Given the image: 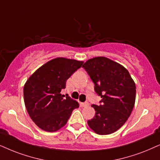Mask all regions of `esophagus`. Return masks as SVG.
Segmentation results:
<instances>
[{"mask_svg": "<svg viewBox=\"0 0 160 160\" xmlns=\"http://www.w3.org/2000/svg\"><path fill=\"white\" fill-rule=\"evenodd\" d=\"M81 106H82V107H87V106H89V103H88V102H82Z\"/></svg>", "mask_w": 160, "mask_h": 160, "instance_id": "34e87169", "label": "esophagus"}]
</instances>
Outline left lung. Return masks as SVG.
<instances>
[{"label":"left lung","instance_id":"left-lung-1","mask_svg":"<svg viewBox=\"0 0 160 160\" xmlns=\"http://www.w3.org/2000/svg\"><path fill=\"white\" fill-rule=\"evenodd\" d=\"M82 67L94 82L95 92L102 98L100 106H92L96 112L88 125L98 134L114 133L124 125L134 108V80L126 68L104 57L87 60Z\"/></svg>","mask_w":160,"mask_h":160}]
</instances>
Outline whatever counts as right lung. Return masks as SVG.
I'll return each instance as SVG.
<instances>
[{"instance_id": "1", "label": "right lung", "mask_w": 160, "mask_h": 160, "mask_svg": "<svg viewBox=\"0 0 160 160\" xmlns=\"http://www.w3.org/2000/svg\"><path fill=\"white\" fill-rule=\"evenodd\" d=\"M83 62L58 58L40 67L28 79L23 88L24 102L34 122L48 132L63 127L79 107L68 94L62 95L66 80L81 67Z\"/></svg>"}]
</instances>
